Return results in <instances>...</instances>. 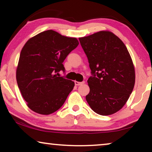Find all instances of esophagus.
<instances>
[{
  "label": "esophagus",
  "instance_id": "34e87169",
  "mask_svg": "<svg viewBox=\"0 0 152 152\" xmlns=\"http://www.w3.org/2000/svg\"><path fill=\"white\" fill-rule=\"evenodd\" d=\"M75 84L76 86H81V85L84 84V82H77V81H75Z\"/></svg>",
  "mask_w": 152,
  "mask_h": 152
}]
</instances>
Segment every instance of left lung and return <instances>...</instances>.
Segmentation results:
<instances>
[{
    "label": "left lung",
    "mask_w": 152,
    "mask_h": 152,
    "mask_svg": "<svg viewBox=\"0 0 152 152\" xmlns=\"http://www.w3.org/2000/svg\"><path fill=\"white\" fill-rule=\"evenodd\" d=\"M88 60L93 76L86 96L93 111L109 115L120 111L127 102L135 84L132 57L121 39L109 31H99L79 38Z\"/></svg>",
    "instance_id": "left-lung-1"
}]
</instances>
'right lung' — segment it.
<instances>
[{"mask_svg":"<svg viewBox=\"0 0 152 152\" xmlns=\"http://www.w3.org/2000/svg\"><path fill=\"white\" fill-rule=\"evenodd\" d=\"M79 44L77 38L55 31H44L32 37L23 47L16 68V81L27 106L41 115L57 111L65 102L75 83L58 72Z\"/></svg>","mask_w":152,"mask_h":152,"instance_id":"1","label":"right lung"}]
</instances>
